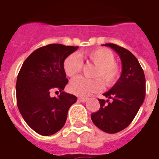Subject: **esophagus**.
<instances>
[{
	"mask_svg": "<svg viewBox=\"0 0 159 159\" xmlns=\"http://www.w3.org/2000/svg\"><path fill=\"white\" fill-rule=\"evenodd\" d=\"M78 100H79L80 102H86V101H87L88 98H84V97H79V98H78Z\"/></svg>",
	"mask_w": 159,
	"mask_h": 159,
	"instance_id": "esophagus-1",
	"label": "esophagus"
}]
</instances>
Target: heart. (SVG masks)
<instances>
[{
  "mask_svg": "<svg viewBox=\"0 0 159 159\" xmlns=\"http://www.w3.org/2000/svg\"><path fill=\"white\" fill-rule=\"evenodd\" d=\"M85 57L97 66L94 73L95 79L79 77L73 79L69 86V91L77 96H87L102 90L104 86L111 87L120 77V68L115 62L114 53L106 48H97L85 52ZM83 68V61L76 53H71L63 61V69L68 77L78 75Z\"/></svg>",
  "mask_w": 159,
  "mask_h": 159,
  "instance_id": "b5f03b06",
  "label": "heart"
}]
</instances>
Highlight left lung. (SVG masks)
Returning <instances> with one entry per match:
<instances>
[{
	"label": "left lung",
	"instance_id": "left-lung-1",
	"mask_svg": "<svg viewBox=\"0 0 159 159\" xmlns=\"http://www.w3.org/2000/svg\"><path fill=\"white\" fill-rule=\"evenodd\" d=\"M118 53L122 63V73L118 82L103 95L107 99H98L100 108L92 113L95 126L107 133H116L127 128L145 96V77L135 56L129 50L114 43H106Z\"/></svg>",
	"mask_w": 159,
	"mask_h": 159
}]
</instances>
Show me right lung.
<instances>
[{
	"label": "right lung",
	"instance_id": "right-lung-1",
	"mask_svg": "<svg viewBox=\"0 0 159 159\" xmlns=\"http://www.w3.org/2000/svg\"><path fill=\"white\" fill-rule=\"evenodd\" d=\"M77 48L59 43L41 47L26 58L18 73L17 105L24 120L40 135L50 136L61 130L69 107L77 101L76 96L63 91L69 82L63 61ZM54 89L61 91L57 97L50 96Z\"/></svg>",
	"mask_w": 159,
	"mask_h": 159
}]
</instances>
